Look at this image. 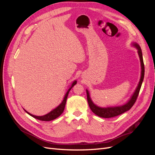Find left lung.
Segmentation results:
<instances>
[{"instance_id":"obj_1","label":"left lung","mask_w":155,"mask_h":155,"mask_svg":"<svg viewBox=\"0 0 155 155\" xmlns=\"http://www.w3.org/2000/svg\"><path fill=\"white\" fill-rule=\"evenodd\" d=\"M131 45H132V46L135 47L138 50L137 51L138 54L139 55L140 64H141V76H140V81L138 84V86L137 88H136L133 94V95L130 96V99L127 101L125 104L120 105V106L101 107L94 104V102L91 100V97L87 89L86 90L87 95V101L88 103L89 107H90L91 110L94 112V113L96 115L101 117V118H113V117H115L124 113L125 112L130 110V109L133 106L136 100L137 99V97L138 96L140 88H141L143 80V78H144V72H145L144 64H143V61L142 51L139 45L137 43H132Z\"/></svg>"}]
</instances>
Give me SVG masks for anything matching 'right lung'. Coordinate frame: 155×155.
I'll use <instances>...</instances> for the list:
<instances>
[{
  "mask_svg": "<svg viewBox=\"0 0 155 155\" xmlns=\"http://www.w3.org/2000/svg\"><path fill=\"white\" fill-rule=\"evenodd\" d=\"M77 83V81L75 80L72 82L71 86L69 87V88L68 89L67 92H66V94H64V96L63 97V100L61 101V103L57 107H55V109H54L52 110H51L50 112H48V114H46L45 115L43 116H35V115H33L31 114H30V112H27L25 109H24L28 114L29 115H30L31 116L34 117V118H36L39 120H41V121H51V120H55L61 114L64 109V107H65V105H66V101H67V97L68 95V93L70 92V91L71 90V88L76 85Z\"/></svg>",
  "mask_w": 155,
  "mask_h": 155,
  "instance_id": "add662e5",
  "label": "right lung"
}]
</instances>
